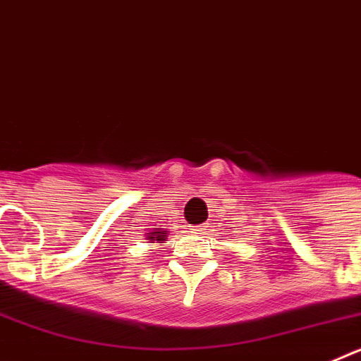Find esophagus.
Returning <instances> with one entry per match:
<instances>
[{
    "label": "esophagus",
    "instance_id": "34e87169",
    "mask_svg": "<svg viewBox=\"0 0 361 361\" xmlns=\"http://www.w3.org/2000/svg\"><path fill=\"white\" fill-rule=\"evenodd\" d=\"M206 228H208V226H206V224L193 226V231H195V233H202V231H206Z\"/></svg>",
    "mask_w": 361,
    "mask_h": 361
}]
</instances>
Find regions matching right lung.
I'll return each instance as SVG.
<instances>
[{
  "instance_id": "1",
  "label": "right lung",
  "mask_w": 361,
  "mask_h": 361,
  "mask_svg": "<svg viewBox=\"0 0 361 361\" xmlns=\"http://www.w3.org/2000/svg\"><path fill=\"white\" fill-rule=\"evenodd\" d=\"M148 238L152 242L157 240L159 244H162V240H164V238H166V233L164 231H152V233H148Z\"/></svg>"
}]
</instances>
